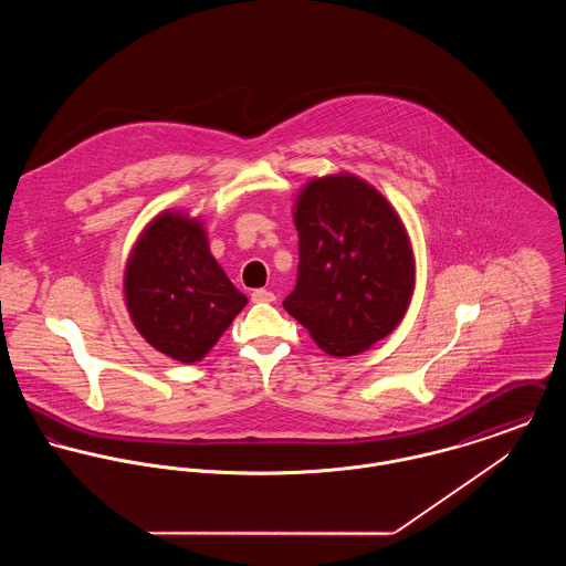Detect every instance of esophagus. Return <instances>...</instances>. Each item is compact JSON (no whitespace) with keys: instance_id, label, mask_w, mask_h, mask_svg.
I'll use <instances>...</instances> for the list:
<instances>
[{"instance_id":"obj_1","label":"esophagus","mask_w":566,"mask_h":566,"mask_svg":"<svg viewBox=\"0 0 566 566\" xmlns=\"http://www.w3.org/2000/svg\"><path fill=\"white\" fill-rule=\"evenodd\" d=\"M250 298H252V303H274L276 301V296L270 290H254L250 294Z\"/></svg>"}]
</instances>
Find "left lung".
<instances>
[{"label":"left lung","mask_w":566,"mask_h":566,"mask_svg":"<svg viewBox=\"0 0 566 566\" xmlns=\"http://www.w3.org/2000/svg\"><path fill=\"white\" fill-rule=\"evenodd\" d=\"M298 281L283 301L324 353L348 357L390 335L409 307L416 263L395 207L355 174L310 180L294 202Z\"/></svg>","instance_id":"left-lung-1"}]
</instances>
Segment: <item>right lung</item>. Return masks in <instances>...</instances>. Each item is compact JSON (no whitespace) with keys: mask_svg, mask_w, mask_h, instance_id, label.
Segmentation results:
<instances>
[{"mask_svg":"<svg viewBox=\"0 0 566 566\" xmlns=\"http://www.w3.org/2000/svg\"><path fill=\"white\" fill-rule=\"evenodd\" d=\"M124 296L142 337L182 364L200 361L248 303L211 254L202 220L182 211H163L142 231Z\"/></svg>","mask_w":566,"mask_h":566,"instance_id":"right-lung-1","label":"right lung"}]
</instances>
